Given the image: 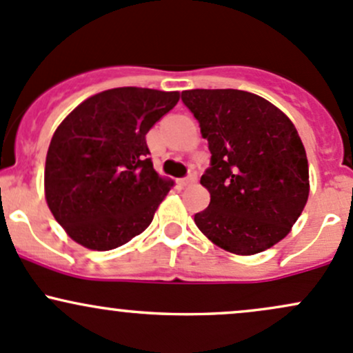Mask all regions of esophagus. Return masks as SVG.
Returning a JSON list of instances; mask_svg holds the SVG:
<instances>
[{
  "mask_svg": "<svg viewBox=\"0 0 353 353\" xmlns=\"http://www.w3.org/2000/svg\"><path fill=\"white\" fill-rule=\"evenodd\" d=\"M196 181V172L193 168H190V172H188V175L185 178H181L180 180V185L181 187H188V185H193Z\"/></svg>",
  "mask_w": 353,
  "mask_h": 353,
  "instance_id": "obj_1",
  "label": "esophagus"
}]
</instances>
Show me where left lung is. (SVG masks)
Wrapping results in <instances>:
<instances>
[{"label": "left lung", "mask_w": 353, "mask_h": 353, "mask_svg": "<svg viewBox=\"0 0 353 353\" xmlns=\"http://www.w3.org/2000/svg\"><path fill=\"white\" fill-rule=\"evenodd\" d=\"M181 101L212 154L200 178L210 203L195 214L196 227L229 252L266 251L286 237L308 200V160L296 128L245 90L192 89Z\"/></svg>", "instance_id": "left-lung-1"}]
</instances>
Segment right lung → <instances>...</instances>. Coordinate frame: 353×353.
I'll use <instances>...</instances> for the list:
<instances>
[{
  "label": "right lung",
  "instance_id": "right-lung-1",
  "mask_svg": "<svg viewBox=\"0 0 353 353\" xmlns=\"http://www.w3.org/2000/svg\"><path fill=\"white\" fill-rule=\"evenodd\" d=\"M178 99V92L117 87L89 97L57 128L45 199L75 242L111 251L150 225L173 183L154 172L146 132Z\"/></svg>",
  "mask_w": 353,
  "mask_h": 353
}]
</instances>
